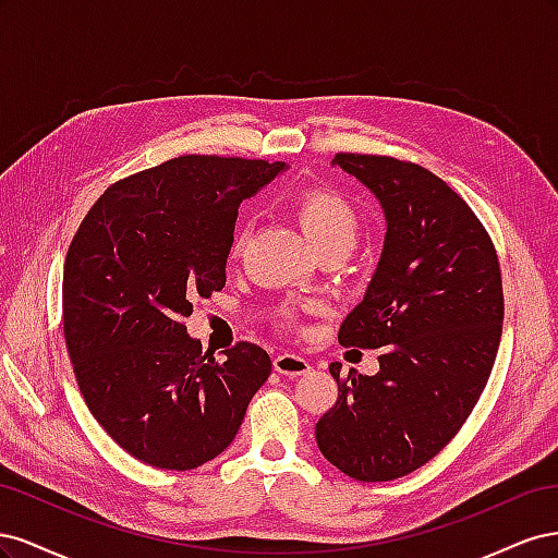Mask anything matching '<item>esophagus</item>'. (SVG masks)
Masks as SVG:
<instances>
[{
	"instance_id": "1",
	"label": "esophagus",
	"mask_w": 558,
	"mask_h": 558,
	"mask_svg": "<svg viewBox=\"0 0 558 558\" xmlns=\"http://www.w3.org/2000/svg\"><path fill=\"white\" fill-rule=\"evenodd\" d=\"M272 365L279 375L286 377H300L310 373V361L298 356V353H279V356H275Z\"/></svg>"
}]
</instances>
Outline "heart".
Instances as JSON below:
<instances>
[{
    "label": "heart",
    "instance_id": "obj_1",
    "mask_svg": "<svg viewBox=\"0 0 558 558\" xmlns=\"http://www.w3.org/2000/svg\"><path fill=\"white\" fill-rule=\"evenodd\" d=\"M293 216L298 218L300 228L305 230L310 242L318 253L328 251H349L356 242V234L361 230V214L353 202L330 189V185H312L298 193L291 202ZM248 244V223L238 226L230 242V256L240 258ZM281 326L298 328L300 314L298 310L283 307L277 312Z\"/></svg>",
    "mask_w": 558,
    "mask_h": 558
}]
</instances>
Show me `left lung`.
<instances>
[{"instance_id": "obj_1", "label": "left lung", "mask_w": 558, "mask_h": 558, "mask_svg": "<svg viewBox=\"0 0 558 558\" xmlns=\"http://www.w3.org/2000/svg\"><path fill=\"white\" fill-rule=\"evenodd\" d=\"M332 162L377 195L388 223L337 340L381 353L375 377L330 363L337 400L316 445L353 480L391 482L440 453L484 391L502 332L500 263L475 211L426 167L363 154Z\"/></svg>"}]
</instances>
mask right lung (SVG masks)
Listing matches in <instances>:
<instances>
[{"label":"right lung","mask_w":558,"mask_h":558,"mask_svg":"<svg viewBox=\"0 0 558 558\" xmlns=\"http://www.w3.org/2000/svg\"><path fill=\"white\" fill-rule=\"evenodd\" d=\"M283 162L181 156L111 183L66 251L62 328L81 396L116 445L193 470L238 435L272 369L238 342L218 363L185 335L195 298L226 286L240 202Z\"/></svg>","instance_id":"1"}]
</instances>
